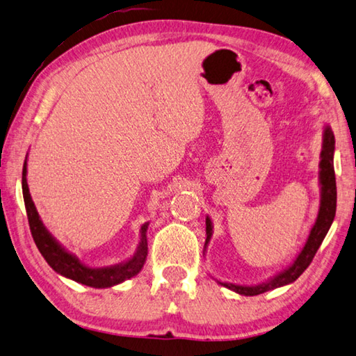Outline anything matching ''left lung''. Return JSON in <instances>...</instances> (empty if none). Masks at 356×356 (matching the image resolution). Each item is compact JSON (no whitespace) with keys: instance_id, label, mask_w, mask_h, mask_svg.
Here are the masks:
<instances>
[{"instance_id":"8db88e82","label":"left lung","mask_w":356,"mask_h":356,"mask_svg":"<svg viewBox=\"0 0 356 356\" xmlns=\"http://www.w3.org/2000/svg\"><path fill=\"white\" fill-rule=\"evenodd\" d=\"M333 156H334V135L332 127L325 124L322 131V151H321V161H319V186H321V204L318 218L309 230L308 238L299 254L294 258V261L288 268L280 270L279 274L270 277L266 282L258 283V285H236V283L219 282V285L235 291L236 294L241 296H258L266 293V291L289 285L296 282L302 275L309 263L318 252L319 245L324 241L327 232L330 230V225L336 215V179H334V166H333ZM205 232L207 240L204 244V255L209 248V243L213 235V222L210 216L205 218Z\"/></svg>"}]
</instances>
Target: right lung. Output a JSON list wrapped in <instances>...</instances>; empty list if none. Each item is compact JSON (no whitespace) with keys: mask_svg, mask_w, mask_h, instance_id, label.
I'll return each mask as SVG.
<instances>
[{"mask_svg":"<svg viewBox=\"0 0 356 356\" xmlns=\"http://www.w3.org/2000/svg\"><path fill=\"white\" fill-rule=\"evenodd\" d=\"M26 174H28V156H26L24 165H23L22 188H23V199L26 205V213H28L31 234H32V238H34L38 250H40V254L57 274L67 277V279L74 280L77 283H82V285L86 286L111 288L115 285H120V283H122L124 280L132 279L134 275H137L140 273L141 268L145 266V261L147 257L146 232L149 222H145L141 225L140 243L137 245L135 254L129 258V260L118 264H112V266L90 268L87 264H83L74 254H71V252H68L65 248H63V245L49 234V230L44 227L40 216H38L35 205L32 202Z\"/></svg>","mask_w":356,"mask_h":356,"instance_id":"obj_1","label":"right lung"}]
</instances>
